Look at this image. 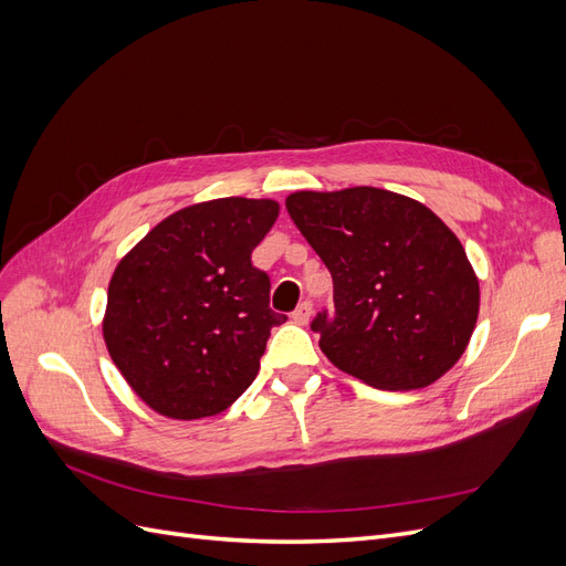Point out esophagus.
Returning <instances> with one entry per match:
<instances>
[{"label": "esophagus", "instance_id": "esophagus-1", "mask_svg": "<svg viewBox=\"0 0 566 566\" xmlns=\"http://www.w3.org/2000/svg\"><path fill=\"white\" fill-rule=\"evenodd\" d=\"M310 316H312V300H304L297 310L293 312V321L295 323H300V325H304V323H310Z\"/></svg>", "mask_w": 566, "mask_h": 566}]
</instances>
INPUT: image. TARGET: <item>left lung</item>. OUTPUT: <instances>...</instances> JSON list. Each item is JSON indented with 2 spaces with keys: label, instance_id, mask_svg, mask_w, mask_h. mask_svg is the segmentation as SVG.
<instances>
[{
  "label": "left lung",
  "instance_id": "1",
  "mask_svg": "<svg viewBox=\"0 0 566 566\" xmlns=\"http://www.w3.org/2000/svg\"><path fill=\"white\" fill-rule=\"evenodd\" d=\"M285 208L333 276L314 316L321 352L375 389H420L465 352L479 281L455 233L422 202L373 186L300 191Z\"/></svg>",
  "mask_w": 566,
  "mask_h": 566
}]
</instances>
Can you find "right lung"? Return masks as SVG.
<instances>
[{
	"label": "right lung",
	"instance_id": "1",
	"mask_svg": "<svg viewBox=\"0 0 566 566\" xmlns=\"http://www.w3.org/2000/svg\"><path fill=\"white\" fill-rule=\"evenodd\" d=\"M279 202L219 198L163 219L117 264L104 337L129 387L158 413L196 420L252 385L273 325L269 273L252 250Z\"/></svg>",
	"mask_w": 566,
	"mask_h": 566
}]
</instances>
